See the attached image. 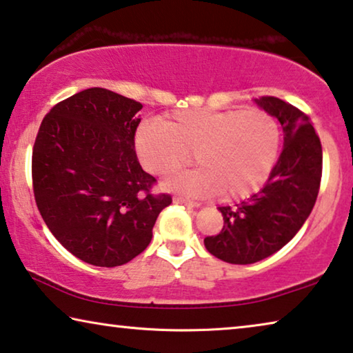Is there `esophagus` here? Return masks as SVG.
<instances>
[{
    "instance_id": "obj_1",
    "label": "esophagus",
    "mask_w": 353,
    "mask_h": 353,
    "mask_svg": "<svg viewBox=\"0 0 353 353\" xmlns=\"http://www.w3.org/2000/svg\"><path fill=\"white\" fill-rule=\"evenodd\" d=\"M174 203L176 204H183V206H187V208H199V206H201V204L196 203V201H190V199H185V198H181V196H176Z\"/></svg>"
}]
</instances>
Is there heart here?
Wrapping results in <instances>:
<instances>
[{
    "label": "heart",
    "instance_id": "obj_1",
    "mask_svg": "<svg viewBox=\"0 0 353 353\" xmlns=\"http://www.w3.org/2000/svg\"><path fill=\"white\" fill-rule=\"evenodd\" d=\"M281 131L261 109H185L161 123L147 122L136 133V150L144 168L168 176L192 161L199 168L166 182L190 196L243 199L259 192L276 165Z\"/></svg>",
    "mask_w": 353,
    "mask_h": 353
}]
</instances>
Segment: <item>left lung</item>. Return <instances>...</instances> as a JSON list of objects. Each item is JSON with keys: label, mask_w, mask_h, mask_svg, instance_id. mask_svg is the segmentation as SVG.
Wrapping results in <instances>:
<instances>
[{"label": "left lung", "mask_w": 353, "mask_h": 353, "mask_svg": "<svg viewBox=\"0 0 353 353\" xmlns=\"http://www.w3.org/2000/svg\"><path fill=\"white\" fill-rule=\"evenodd\" d=\"M256 103L281 122L283 149L266 185L234 208H219L223 228L204 238L210 254L233 265H250L281 250L306 222L322 181V144L309 115L276 97Z\"/></svg>", "instance_id": "8db88e82"}]
</instances>
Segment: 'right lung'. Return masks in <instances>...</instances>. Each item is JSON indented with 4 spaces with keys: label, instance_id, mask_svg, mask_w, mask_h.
<instances>
[{
    "label": "right lung",
    "instance_id": "right-lung-1",
    "mask_svg": "<svg viewBox=\"0 0 353 353\" xmlns=\"http://www.w3.org/2000/svg\"><path fill=\"white\" fill-rule=\"evenodd\" d=\"M143 104L106 88L57 103L31 157L36 206L59 243L94 266H120L145 250L172 203L134 150Z\"/></svg>",
    "mask_w": 353,
    "mask_h": 353
}]
</instances>
